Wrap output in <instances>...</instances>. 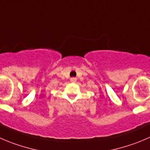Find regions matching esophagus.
<instances>
[{
    "mask_svg": "<svg viewBox=\"0 0 150 150\" xmlns=\"http://www.w3.org/2000/svg\"><path fill=\"white\" fill-rule=\"evenodd\" d=\"M70 81H71V82H76L77 78H71Z\"/></svg>",
    "mask_w": 150,
    "mask_h": 150,
    "instance_id": "34e87169",
    "label": "esophagus"
}]
</instances>
